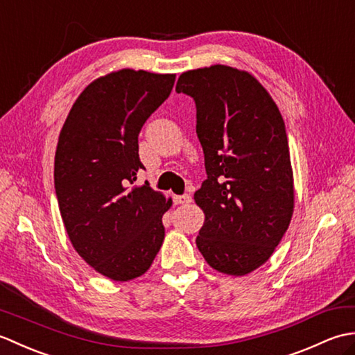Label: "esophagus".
I'll use <instances>...</instances> for the list:
<instances>
[{
    "label": "esophagus",
    "mask_w": 355,
    "mask_h": 355,
    "mask_svg": "<svg viewBox=\"0 0 355 355\" xmlns=\"http://www.w3.org/2000/svg\"><path fill=\"white\" fill-rule=\"evenodd\" d=\"M173 201H175V205H189L192 198L191 195L183 193V195H177V197H173Z\"/></svg>",
    "instance_id": "obj_1"
}]
</instances>
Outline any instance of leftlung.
I'll list each match as a JSON object with an SVG mask.
<instances>
[{
    "label": "left lung",
    "instance_id": "1",
    "mask_svg": "<svg viewBox=\"0 0 355 355\" xmlns=\"http://www.w3.org/2000/svg\"><path fill=\"white\" fill-rule=\"evenodd\" d=\"M175 92L195 101L205 153L207 180L193 195L206 215L197 247L212 268L244 276L268 261L291 221L284 119L252 74L227 65L183 73Z\"/></svg>",
    "mask_w": 355,
    "mask_h": 355
}]
</instances>
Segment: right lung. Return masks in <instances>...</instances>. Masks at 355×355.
Instances as JSON below:
<instances>
[{"mask_svg": "<svg viewBox=\"0 0 355 355\" xmlns=\"http://www.w3.org/2000/svg\"><path fill=\"white\" fill-rule=\"evenodd\" d=\"M173 82L175 74L130 69L96 79L59 134L55 189L65 230L82 259L112 281L141 276L163 244L172 200L134 182L140 130Z\"/></svg>", "mask_w": 355, "mask_h": 355, "instance_id": "add662e5", "label": "right lung"}]
</instances>
